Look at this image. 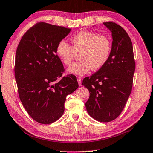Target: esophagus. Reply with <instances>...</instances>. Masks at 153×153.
<instances>
[{
	"mask_svg": "<svg viewBox=\"0 0 153 153\" xmlns=\"http://www.w3.org/2000/svg\"><path fill=\"white\" fill-rule=\"evenodd\" d=\"M77 81H78V83H79V85H81V83H82L81 77H77Z\"/></svg>",
	"mask_w": 153,
	"mask_h": 153,
	"instance_id": "obj_1",
	"label": "esophagus"
}]
</instances>
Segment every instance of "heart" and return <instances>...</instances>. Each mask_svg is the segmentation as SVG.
Returning a JSON list of instances; mask_svg holds the SVG:
<instances>
[{
    "label": "heart",
    "mask_w": 153,
    "mask_h": 153,
    "mask_svg": "<svg viewBox=\"0 0 153 153\" xmlns=\"http://www.w3.org/2000/svg\"><path fill=\"white\" fill-rule=\"evenodd\" d=\"M72 46L65 41L59 42L56 53L63 64L69 65L79 54L81 60L68 69L70 73L83 75L91 69L97 70L106 64L111 54L112 44L109 37L88 30H83L70 39Z\"/></svg>",
    "instance_id": "1"
}]
</instances>
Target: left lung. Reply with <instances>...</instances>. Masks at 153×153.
<instances>
[{"label": "left lung", "mask_w": 153, "mask_h": 153, "mask_svg": "<svg viewBox=\"0 0 153 153\" xmlns=\"http://www.w3.org/2000/svg\"><path fill=\"white\" fill-rule=\"evenodd\" d=\"M104 25L112 33L109 58L94 74L85 77L82 84L90 91L87 111L96 120L108 123L120 116L131 94L135 62L132 42L126 30L111 21Z\"/></svg>", "instance_id": "left-lung-1"}]
</instances>
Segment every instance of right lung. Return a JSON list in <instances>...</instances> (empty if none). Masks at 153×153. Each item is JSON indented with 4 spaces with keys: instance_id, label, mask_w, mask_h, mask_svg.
Masks as SVG:
<instances>
[{
    "instance_id": "right-lung-1",
    "label": "right lung",
    "mask_w": 153,
    "mask_h": 153,
    "mask_svg": "<svg viewBox=\"0 0 153 153\" xmlns=\"http://www.w3.org/2000/svg\"><path fill=\"white\" fill-rule=\"evenodd\" d=\"M71 29L38 22L24 34L16 53L15 79L26 111L40 124L57 121L64 112L66 96L78 88L73 74L65 71L56 53ZM60 79L58 80V78Z\"/></svg>"
}]
</instances>
